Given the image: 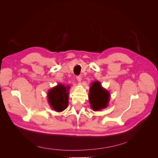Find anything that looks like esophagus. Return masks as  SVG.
I'll return each mask as SVG.
<instances>
[{
	"label": "esophagus",
	"mask_w": 158,
	"mask_h": 158,
	"mask_svg": "<svg viewBox=\"0 0 158 158\" xmlns=\"http://www.w3.org/2000/svg\"><path fill=\"white\" fill-rule=\"evenodd\" d=\"M76 80H77V81L78 82H80L81 80H82V76H76Z\"/></svg>",
	"instance_id": "obj_1"
}]
</instances>
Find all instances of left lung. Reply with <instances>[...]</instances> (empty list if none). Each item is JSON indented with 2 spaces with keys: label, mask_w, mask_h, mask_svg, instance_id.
Instances as JSON below:
<instances>
[{
  "label": "left lung",
  "mask_w": 158,
  "mask_h": 158,
  "mask_svg": "<svg viewBox=\"0 0 158 158\" xmlns=\"http://www.w3.org/2000/svg\"><path fill=\"white\" fill-rule=\"evenodd\" d=\"M110 97L109 92L102 87L99 81H95L91 84L88 98L91 108L94 111L107 107Z\"/></svg>",
  "instance_id": "obj_1"
}]
</instances>
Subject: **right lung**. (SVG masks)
Returning a JSON list of instances; mask_svg holds the SVG:
<instances>
[{
  "label": "right lung",
  "instance_id": "obj_1",
  "mask_svg": "<svg viewBox=\"0 0 158 158\" xmlns=\"http://www.w3.org/2000/svg\"><path fill=\"white\" fill-rule=\"evenodd\" d=\"M69 85L59 84L49 89L47 92V101L51 107L56 112L63 111L69 105Z\"/></svg>",
  "mask_w": 158,
  "mask_h": 158
}]
</instances>
